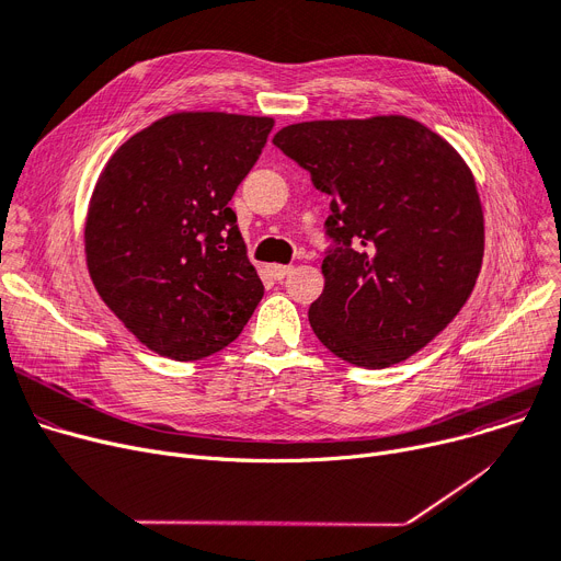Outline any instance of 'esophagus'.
Segmentation results:
<instances>
[{
	"instance_id": "obj_1",
	"label": "esophagus",
	"mask_w": 561,
	"mask_h": 561,
	"mask_svg": "<svg viewBox=\"0 0 561 561\" xmlns=\"http://www.w3.org/2000/svg\"><path fill=\"white\" fill-rule=\"evenodd\" d=\"M268 273L277 279V282H282V279H286L290 273H293V265H282V263H273V265H268Z\"/></svg>"
}]
</instances>
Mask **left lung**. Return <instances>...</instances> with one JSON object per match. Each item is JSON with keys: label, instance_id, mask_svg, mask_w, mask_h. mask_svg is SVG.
<instances>
[{"label": "left lung", "instance_id": "obj_1", "mask_svg": "<svg viewBox=\"0 0 561 561\" xmlns=\"http://www.w3.org/2000/svg\"><path fill=\"white\" fill-rule=\"evenodd\" d=\"M273 142L332 195L334 245L309 307L313 334L362 368L404 362L448 328L480 275L473 172L448 140L404 115L298 123Z\"/></svg>", "mask_w": 561, "mask_h": 561}]
</instances>
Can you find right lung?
I'll return each mask as SVG.
<instances>
[{
  "label": "right lung",
  "instance_id": "add662e5",
  "mask_svg": "<svg viewBox=\"0 0 561 561\" xmlns=\"http://www.w3.org/2000/svg\"><path fill=\"white\" fill-rule=\"evenodd\" d=\"M273 117L182 111L117 147L85 216L104 305L157 355L195 362L243 332L263 298L229 199Z\"/></svg>",
  "mask_w": 561,
  "mask_h": 561
}]
</instances>
